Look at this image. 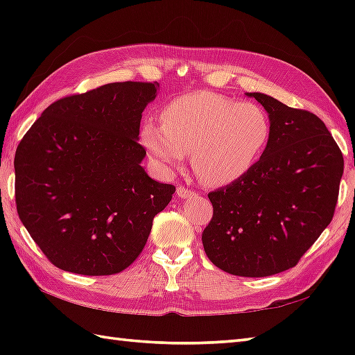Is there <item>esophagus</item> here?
<instances>
[{
	"mask_svg": "<svg viewBox=\"0 0 355 355\" xmlns=\"http://www.w3.org/2000/svg\"><path fill=\"white\" fill-rule=\"evenodd\" d=\"M177 195H178V198H192V197H195V195H197V192L187 189V187H184V186H178L177 187Z\"/></svg>",
	"mask_w": 355,
	"mask_h": 355,
	"instance_id": "esophagus-1",
	"label": "esophagus"
}]
</instances>
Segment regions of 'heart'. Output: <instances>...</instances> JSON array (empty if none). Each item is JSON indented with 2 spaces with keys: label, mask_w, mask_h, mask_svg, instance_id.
I'll list each match as a JSON object with an SVG mask.
<instances>
[{
  "label": "heart",
  "mask_w": 355,
  "mask_h": 355,
  "mask_svg": "<svg viewBox=\"0 0 355 355\" xmlns=\"http://www.w3.org/2000/svg\"><path fill=\"white\" fill-rule=\"evenodd\" d=\"M271 135L268 114L258 103L197 92L171 101L162 123L146 120L141 143L154 160L173 169L192 153V168L201 183L229 186L252 172Z\"/></svg>",
  "instance_id": "1"
}]
</instances>
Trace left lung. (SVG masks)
I'll return each instance as SVG.
<instances>
[{
	"instance_id": "obj_1",
	"label": "left lung",
	"mask_w": 355,
	"mask_h": 355,
	"mask_svg": "<svg viewBox=\"0 0 355 355\" xmlns=\"http://www.w3.org/2000/svg\"><path fill=\"white\" fill-rule=\"evenodd\" d=\"M268 112L270 141L252 172L209 193L202 232L218 268L263 277L293 268L334 216L343 155L322 120L275 97L247 93Z\"/></svg>"
}]
</instances>
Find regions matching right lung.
I'll use <instances>...</instances> for the list:
<instances>
[{
	"instance_id": "1",
	"label": "right lung",
	"mask_w": 355,
	"mask_h": 355,
	"mask_svg": "<svg viewBox=\"0 0 355 355\" xmlns=\"http://www.w3.org/2000/svg\"><path fill=\"white\" fill-rule=\"evenodd\" d=\"M160 85L114 82L45 108L15 154L21 223L58 268L116 275L145 247L175 187L141 168V112Z\"/></svg>"
}]
</instances>
